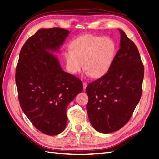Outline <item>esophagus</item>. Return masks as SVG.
Wrapping results in <instances>:
<instances>
[{
    "label": "esophagus",
    "mask_w": 159,
    "mask_h": 159,
    "mask_svg": "<svg viewBox=\"0 0 159 159\" xmlns=\"http://www.w3.org/2000/svg\"><path fill=\"white\" fill-rule=\"evenodd\" d=\"M86 86H87V83L86 82H83V89H84V90H86Z\"/></svg>",
    "instance_id": "34e87169"
}]
</instances>
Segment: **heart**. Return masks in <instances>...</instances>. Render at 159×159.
Segmentation results:
<instances>
[{"label":"heart","mask_w":159,"mask_h":159,"mask_svg":"<svg viewBox=\"0 0 159 159\" xmlns=\"http://www.w3.org/2000/svg\"><path fill=\"white\" fill-rule=\"evenodd\" d=\"M116 45L111 38L84 35L76 38L71 48L65 51L66 68L75 74L84 69L94 78L106 73L112 64L116 54Z\"/></svg>","instance_id":"b5f03b06"}]
</instances>
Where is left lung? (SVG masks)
I'll return each mask as SVG.
<instances>
[{
	"label": "left lung",
	"mask_w": 159,
	"mask_h": 159,
	"mask_svg": "<svg viewBox=\"0 0 159 159\" xmlns=\"http://www.w3.org/2000/svg\"><path fill=\"white\" fill-rule=\"evenodd\" d=\"M120 49L107 73L86 88V109L93 127L115 132L131 118L142 93L144 67L135 44L119 29Z\"/></svg>",
	"instance_id": "1"
}]
</instances>
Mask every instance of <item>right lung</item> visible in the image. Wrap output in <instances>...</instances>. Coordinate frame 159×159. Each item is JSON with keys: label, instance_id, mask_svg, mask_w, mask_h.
I'll return each mask as SVG.
<instances>
[{"label": "right lung", "instance_id": "add662e5", "mask_svg": "<svg viewBox=\"0 0 159 159\" xmlns=\"http://www.w3.org/2000/svg\"><path fill=\"white\" fill-rule=\"evenodd\" d=\"M69 33L61 28L39 29L24 44L16 67L21 108L34 127L48 135L65 130L68 105L83 90L81 80L65 72L52 53L59 51Z\"/></svg>", "mask_w": 159, "mask_h": 159}]
</instances>
